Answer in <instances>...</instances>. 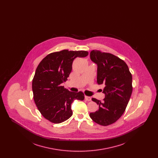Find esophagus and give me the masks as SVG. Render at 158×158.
<instances>
[{"mask_svg":"<svg viewBox=\"0 0 158 158\" xmlns=\"http://www.w3.org/2000/svg\"><path fill=\"white\" fill-rule=\"evenodd\" d=\"M85 100L87 101H91V98H90V97H89L85 96Z\"/></svg>","mask_w":158,"mask_h":158,"instance_id":"obj_1","label":"esophagus"}]
</instances>
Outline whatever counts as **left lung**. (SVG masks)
I'll return each mask as SVG.
<instances>
[{"label": "left lung", "mask_w": 158, "mask_h": 158, "mask_svg": "<svg viewBox=\"0 0 158 158\" xmlns=\"http://www.w3.org/2000/svg\"><path fill=\"white\" fill-rule=\"evenodd\" d=\"M90 57L98 66L97 83L104 85L105 97L102 101L92 98L99 109L89 116L96 123L106 126L118 120L125 111L133 90L132 75L125 61L111 53L94 50Z\"/></svg>", "instance_id": "obj_1"}]
</instances>
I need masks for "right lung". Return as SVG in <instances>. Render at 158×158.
Returning a JSON list of instances; mask_svg holds the SVG:
<instances>
[{
	"label": "right lung",
	"instance_id": "right-lung-1",
	"mask_svg": "<svg viewBox=\"0 0 158 158\" xmlns=\"http://www.w3.org/2000/svg\"><path fill=\"white\" fill-rule=\"evenodd\" d=\"M88 55L86 51L63 50L48 54L39 63L32 83L33 98L47 120L56 124L67 120L73 114V101L84 99L82 92H70L61 84L68 80L74 59Z\"/></svg>",
	"mask_w": 158,
	"mask_h": 158
}]
</instances>
